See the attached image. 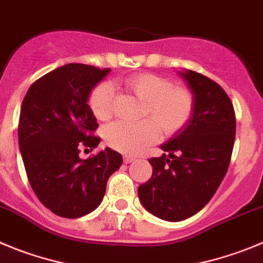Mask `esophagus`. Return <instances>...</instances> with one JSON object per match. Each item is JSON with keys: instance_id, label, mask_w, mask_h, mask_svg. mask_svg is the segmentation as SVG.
Returning <instances> with one entry per match:
<instances>
[{"instance_id": "esophagus-1", "label": "esophagus", "mask_w": 263, "mask_h": 263, "mask_svg": "<svg viewBox=\"0 0 263 263\" xmlns=\"http://www.w3.org/2000/svg\"><path fill=\"white\" fill-rule=\"evenodd\" d=\"M123 161H124V164H131V162L135 161V157H132V156H124Z\"/></svg>"}]
</instances>
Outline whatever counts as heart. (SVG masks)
Listing matches in <instances>:
<instances>
[{
    "instance_id": "b5f03b06",
    "label": "heart",
    "mask_w": 263,
    "mask_h": 263,
    "mask_svg": "<svg viewBox=\"0 0 263 263\" xmlns=\"http://www.w3.org/2000/svg\"><path fill=\"white\" fill-rule=\"evenodd\" d=\"M124 86L143 101L139 122L118 120L105 129L108 146L126 153L136 155L149 144L155 143L158 129L164 136L178 132L190 119L194 99L183 87H174L170 80L152 74L139 73L124 80ZM114 85L103 81L97 85L89 96V106L98 120H107L114 112Z\"/></svg>"
}]
</instances>
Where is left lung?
Segmentation results:
<instances>
[{"label": "left lung", "mask_w": 263, "mask_h": 263, "mask_svg": "<svg viewBox=\"0 0 263 263\" xmlns=\"http://www.w3.org/2000/svg\"><path fill=\"white\" fill-rule=\"evenodd\" d=\"M194 99L187 123L161 145L149 164L153 174L137 189L146 211L166 221L199 212L226 177L235 144L233 105L223 87L193 70L178 72Z\"/></svg>", "instance_id": "obj_1"}]
</instances>
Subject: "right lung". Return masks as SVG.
I'll return each instance as SVG.
<instances>
[{
    "label": "right lung",
    "instance_id": "right-lung-1",
    "mask_svg": "<svg viewBox=\"0 0 263 263\" xmlns=\"http://www.w3.org/2000/svg\"><path fill=\"white\" fill-rule=\"evenodd\" d=\"M110 70L67 64L36 80L23 99L18 143L28 182L58 216L76 219L94 211L108 177L123 162L111 148L86 160L79 156L82 148L93 151L101 141L93 136L98 123L87 101Z\"/></svg>",
    "mask_w": 263,
    "mask_h": 263
}]
</instances>
